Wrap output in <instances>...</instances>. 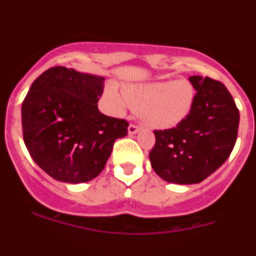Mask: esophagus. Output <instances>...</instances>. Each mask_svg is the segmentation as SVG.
<instances>
[{"label": "esophagus", "mask_w": 256, "mask_h": 256, "mask_svg": "<svg viewBox=\"0 0 256 256\" xmlns=\"http://www.w3.org/2000/svg\"><path fill=\"white\" fill-rule=\"evenodd\" d=\"M138 130H140V126L134 123H130V126H128V133H130V134H136Z\"/></svg>", "instance_id": "esophagus-1"}]
</instances>
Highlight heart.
<instances>
[{
  "instance_id": "obj_1",
  "label": "heart",
  "mask_w": 256,
  "mask_h": 256,
  "mask_svg": "<svg viewBox=\"0 0 256 256\" xmlns=\"http://www.w3.org/2000/svg\"><path fill=\"white\" fill-rule=\"evenodd\" d=\"M106 98L115 112L128 106L141 112L144 120L156 130H170L190 115L195 101V90L186 79L172 82L128 84L122 94L115 84L106 88Z\"/></svg>"
}]
</instances>
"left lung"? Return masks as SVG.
<instances>
[{
	"label": "left lung",
	"mask_w": 256,
	"mask_h": 256,
	"mask_svg": "<svg viewBox=\"0 0 256 256\" xmlns=\"http://www.w3.org/2000/svg\"><path fill=\"white\" fill-rule=\"evenodd\" d=\"M195 101L180 126L154 130L151 166L162 180L178 184L200 183L230 155L238 130L240 112L223 83L190 76Z\"/></svg>",
	"instance_id": "obj_1"
}]
</instances>
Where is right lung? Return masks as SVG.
Segmentation results:
<instances>
[{
    "label": "right lung",
    "instance_id": "add662e5",
    "mask_svg": "<svg viewBox=\"0 0 256 256\" xmlns=\"http://www.w3.org/2000/svg\"><path fill=\"white\" fill-rule=\"evenodd\" d=\"M104 76L55 66L29 88L22 106L24 142L32 159L54 180L82 183L105 168L128 122L101 114Z\"/></svg>",
    "mask_w": 256,
    "mask_h": 256
}]
</instances>
